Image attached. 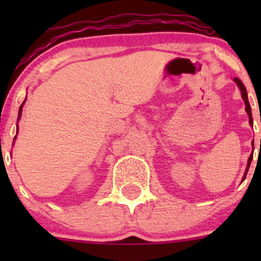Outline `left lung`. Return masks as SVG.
<instances>
[{
  "label": "left lung",
  "mask_w": 261,
  "mask_h": 261,
  "mask_svg": "<svg viewBox=\"0 0 261 261\" xmlns=\"http://www.w3.org/2000/svg\"><path fill=\"white\" fill-rule=\"evenodd\" d=\"M235 82L238 83V86L240 87V91H241V96H243V99L245 102V110H246L247 115H249V122L250 125L252 123V116H251V107H250V103H249V99H247V92H246V88H245V86L243 84V82H241L239 78H235ZM251 160H252V155H250L249 158V162H247V168H246V172H245V175H244V179L246 178V174H247V170H249V167L250 164H251Z\"/></svg>",
  "instance_id": "1"
}]
</instances>
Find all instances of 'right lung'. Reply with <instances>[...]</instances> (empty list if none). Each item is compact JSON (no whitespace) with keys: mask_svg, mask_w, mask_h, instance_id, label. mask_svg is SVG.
<instances>
[{"mask_svg":"<svg viewBox=\"0 0 261 261\" xmlns=\"http://www.w3.org/2000/svg\"><path fill=\"white\" fill-rule=\"evenodd\" d=\"M23 103H25V101H23ZM23 103H22V105H23ZM22 105H21L20 110H18V118L21 117V111H22ZM17 130H18V127H17ZM15 138H16V136H15Z\"/></svg>","mask_w":261,"mask_h":261,"instance_id":"right-lung-1","label":"right lung"}]
</instances>
